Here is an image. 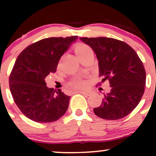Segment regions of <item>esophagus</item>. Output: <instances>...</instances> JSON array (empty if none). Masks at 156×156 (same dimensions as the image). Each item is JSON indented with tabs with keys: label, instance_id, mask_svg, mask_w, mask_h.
<instances>
[{
	"label": "esophagus",
	"instance_id": "34e87169",
	"mask_svg": "<svg viewBox=\"0 0 156 156\" xmlns=\"http://www.w3.org/2000/svg\"><path fill=\"white\" fill-rule=\"evenodd\" d=\"M75 93H80V94L87 96H90L91 94H92L90 91H76V92H75Z\"/></svg>",
	"mask_w": 156,
	"mask_h": 156
}]
</instances>
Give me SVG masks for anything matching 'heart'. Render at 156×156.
I'll list each match as a JSON object with an SVG mask.
<instances>
[{
    "label": "heart",
    "mask_w": 156,
    "mask_h": 156,
    "mask_svg": "<svg viewBox=\"0 0 156 156\" xmlns=\"http://www.w3.org/2000/svg\"><path fill=\"white\" fill-rule=\"evenodd\" d=\"M75 51L78 58H81L83 57L87 56L89 54H92V49L88 45L85 44H78L75 48ZM86 81L80 78H77L69 82L68 86L73 89H81L85 86Z\"/></svg>",
    "instance_id": "1"
}]
</instances>
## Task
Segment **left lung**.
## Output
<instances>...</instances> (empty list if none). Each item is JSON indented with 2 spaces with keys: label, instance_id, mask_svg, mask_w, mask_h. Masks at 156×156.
I'll return each mask as SVG.
<instances>
[{
  "label": "left lung",
  "instance_id": "8db88e82",
  "mask_svg": "<svg viewBox=\"0 0 156 156\" xmlns=\"http://www.w3.org/2000/svg\"><path fill=\"white\" fill-rule=\"evenodd\" d=\"M80 39L95 53L99 76L103 77L102 81L108 80L112 87L110 92L104 94L101 105L93 109L94 113L107 120L126 117L137 106L144 92L146 72L142 62L122 41L108 37Z\"/></svg>",
  "mask_w": 156,
  "mask_h": 156
}]
</instances>
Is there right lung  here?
Wrapping results in <instances>:
<instances>
[{
  "label": "right lung",
  "mask_w": 156,
  "mask_h": 156,
  "mask_svg": "<svg viewBox=\"0 0 156 156\" xmlns=\"http://www.w3.org/2000/svg\"><path fill=\"white\" fill-rule=\"evenodd\" d=\"M78 36L50 37L30 44L16 59L9 76L12 98L21 112L37 122H51L65 114L70 97L48 88L45 78Z\"/></svg>",
  "instance_id": "add662e5"
}]
</instances>
